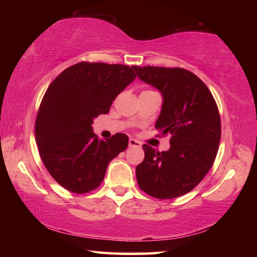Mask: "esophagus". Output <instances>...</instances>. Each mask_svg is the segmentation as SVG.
Wrapping results in <instances>:
<instances>
[{"instance_id":"34e87169","label":"esophagus","mask_w":257,"mask_h":257,"mask_svg":"<svg viewBox=\"0 0 257 257\" xmlns=\"http://www.w3.org/2000/svg\"><path fill=\"white\" fill-rule=\"evenodd\" d=\"M129 146L130 147H142V143L136 141V139L130 138L129 139Z\"/></svg>"}]
</instances>
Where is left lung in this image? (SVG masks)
<instances>
[{
  "mask_svg": "<svg viewBox=\"0 0 257 257\" xmlns=\"http://www.w3.org/2000/svg\"><path fill=\"white\" fill-rule=\"evenodd\" d=\"M142 81L163 97L155 128L170 135V149L143 145L144 161L136 168L139 188L150 196L170 199L193 190L214 163L221 138L217 105L207 86L186 69L134 66Z\"/></svg>",
  "mask_w": 257,
  "mask_h": 257,
  "instance_id": "left-lung-1",
  "label": "left lung"
}]
</instances>
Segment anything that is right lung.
Masks as SVG:
<instances>
[{
    "instance_id": "add662e5",
    "label": "right lung",
    "mask_w": 257,
    "mask_h": 257,
    "mask_svg": "<svg viewBox=\"0 0 257 257\" xmlns=\"http://www.w3.org/2000/svg\"><path fill=\"white\" fill-rule=\"evenodd\" d=\"M136 78L123 64L79 62L52 81L35 122L41 159L53 179L75 194L96 189L106 168L128 146L124 134L99 141L93 120Z\"/></svg>"
}]
</instances>
